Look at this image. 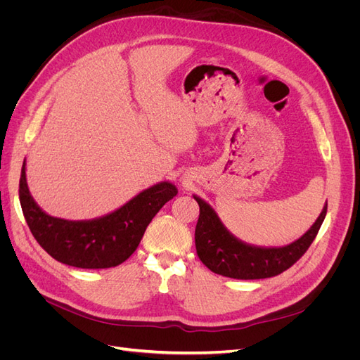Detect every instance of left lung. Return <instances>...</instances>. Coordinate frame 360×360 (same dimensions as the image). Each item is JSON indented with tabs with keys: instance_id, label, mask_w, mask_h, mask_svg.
<instances>
[{
	"instance_id": "left-lung-1",
	"label": "left lung",
	"mask_w": 360,
	"mask_h": 360,
	"mask_svg": "<svg viewBox=\"0 0 360 360\" xmlns=\"http://www.w3.org/2000/svg\"><path fill=\"white\" fill-rule=\"evenodd\" d=\"M200 205L195 228V246L202 263L217 275L234 279H264L291 267L307 252L328 212L324 204L317 221L297 240L287 246L264 248L242 242L222 224L213 207L193 195Z\"/></svg>"
}]
</instances>
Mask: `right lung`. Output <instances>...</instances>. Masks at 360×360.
<instances>
[{
  "label": "right lung",
  "mask_w": 360,
  "mask_h": 360,
  "mask_svg": "<svg viewBox=\"0 0 360 360\" xmlns=\"http://www.w3.org/2000/svg\"><path fill=\"white\" fill-rule=\"evenodd\" d=\"M24 160L19 201L25 221L39 245L63 264L79 269H108L132 255L146 228L163 204L177 195L171 181L139 192L117 210L86 221H69L43 212L31 197Z\"/></svg>",
  "instance_id": "1"
}]
</instances>
